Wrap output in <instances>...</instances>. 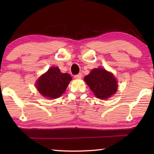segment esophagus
I'll use <instances>...</instances> for the list:
<instances>
[{"mask_svg": "<svg viewBox=\"0 0 154 154\" xmlns=\"http://www.w3.org/2000/svg\"><path fill=\"white\" fill-rule=\"evenodd\" d=\"M82 76H83V75H82V73H79V74L77 75H74V78H75V79H81Z\"/></svg>", "mask_w": 154, "mask_h": 154, "instance_id": "obj_1", "label": "esophagus"}]
</instances>
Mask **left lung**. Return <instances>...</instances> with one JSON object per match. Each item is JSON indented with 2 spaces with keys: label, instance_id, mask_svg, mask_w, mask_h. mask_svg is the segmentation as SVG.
Instances as JSON below:
<instances>
[{
  "label": "left lung",
  "instance_id": "8db88e82",
  "mask_svg": "<svg viewBox=\"0 0 154 154\" xmlns=\"http://www.w3.org/2000/svg\"><path fill=\"white\" fill-rule=\"evenodd\" d=\"M94 96L100 100H107L117 91V81L112 73L102 68L93 69L84 78Z\"/></svg>",
  "mask_w": 154,
  "mask_h": 154
}]
</instances>
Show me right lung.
Returning a JSON list of instances; mask_svg holds the SVG:
<instances>
[{
	"label": "right lung",
	"mask_w": 154,
	"mask_h": 154,
	"mask_svg": "<svg viewBox=\"0 0 154 154\" xmlns=\"http://www.w3.org/2000/svg\"><path fill=\"white\" fill-rule=\"evenodd\" d=\"M71 79L69 73H62L58 67H51L37 80L35 87L43 97L57 99L66 91Z\"/></svg>",
	"instance_id": "obj_1"
}]
</instances>
